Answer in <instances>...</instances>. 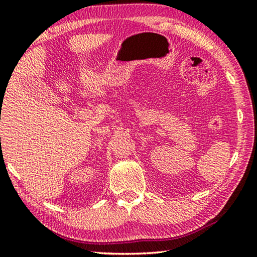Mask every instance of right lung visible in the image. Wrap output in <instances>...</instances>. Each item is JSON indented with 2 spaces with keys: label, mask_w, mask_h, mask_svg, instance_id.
<instances>
[{
  "label": "right lung",
  "mask_w": 257,
  "mask_h": 257,
  "mask_svg": "<svg viewBox=\"0 0 257 257\" xmlns=\"http://www.w3.org/2000/svg\"><path fill=\"white\" fill-rule=\"evenodd\" d=\"M0 139H1V137H0Z\"/></svg>",
  "instance_id": "right-lung-1"
}]
</instances>
